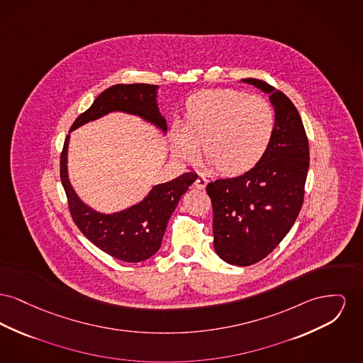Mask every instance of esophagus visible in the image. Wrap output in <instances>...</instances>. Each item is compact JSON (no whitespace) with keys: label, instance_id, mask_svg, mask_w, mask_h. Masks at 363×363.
Returning <instances> with one entry per match:
<instances>
[{"label":"esophagus","instance_id":"1","mask_svg":"<svg viewBox=\"0 0 363 363\" xmlns=\"http://www.w3.org/2000/svg\"><path fill=\"white\" fill-rule=\"evenodd\" d=\"M206 185H207V179H206L204 177H199V178L196 179V182H194V186H196L197 189H204Z\"/></svg>","mask_w":363,"mask_h":363}]
</instances>
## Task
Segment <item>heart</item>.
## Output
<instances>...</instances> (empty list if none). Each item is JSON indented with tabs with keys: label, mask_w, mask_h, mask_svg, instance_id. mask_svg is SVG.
<instances>
[{
	"label": "heart",
	"mask_w": 363,
	"mask_h": 363,
	"mask_svg": "<svg viewBox=\"0 0 363 363\" xmlns=\"http://www.w3.org/2000/svg\"><path fill=\"white\" fill-rule=\"evenodd\" d=\"M276 128L273 107L260 96L233 89L204 90L186 103L184 128L172 133V148L182 162L199 156L228 178L244 175L262 162Z\"/></svg>",
	"instance_id": "heart-1"
}]
</instances>
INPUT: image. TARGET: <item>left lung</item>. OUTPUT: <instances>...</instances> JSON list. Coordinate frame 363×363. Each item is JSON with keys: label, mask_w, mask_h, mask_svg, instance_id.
I'll use <instances>...</instances> for the list:
<instances>
[{"label": "left lung", "mask_w": 363, "mask_h": 363, "mask_svg": "<svg viewBox=\"0 0 363 363\" xmlns=\"http://www.w3.org/2000/svg\"><path fill=\"white\" fill-rule=\"evenodd\" d=\"M269 94L276 113L272 144L254 170L207 185L213 211V248L225 262L250 266L288 235L304 199L308 140L294 103L273 86L247 78Z\"/></svg>", "instance_id": "left-lung-1"}]
</instances>
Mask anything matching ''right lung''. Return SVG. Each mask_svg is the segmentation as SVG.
Masks as SVG:
<instances>
[{"label":"right lung","instance_id":"1","mask_svg":"<svg viewBox=\"0 0 363 363\" xmlns=\"http://www.w3.org/2000/svg\"><path fill=\"white\" fill-rule=\"evenodd\" d=\"M157 89V85L147 84L111 86L77 118L69 131L111 112H123L141 118L166 134L167 123L159 111ZM68 144L69 134L60 157V177L69 213L79 230L101 251L122 262L137 263L155 255L160 250L171 215L181 197L197 179V174L186 172L172 181L155 185L141 201L122 211L100 213L82 201L69 182Z\"/></svg>","mask_w":363,"mask_h":363}]
</instances>
